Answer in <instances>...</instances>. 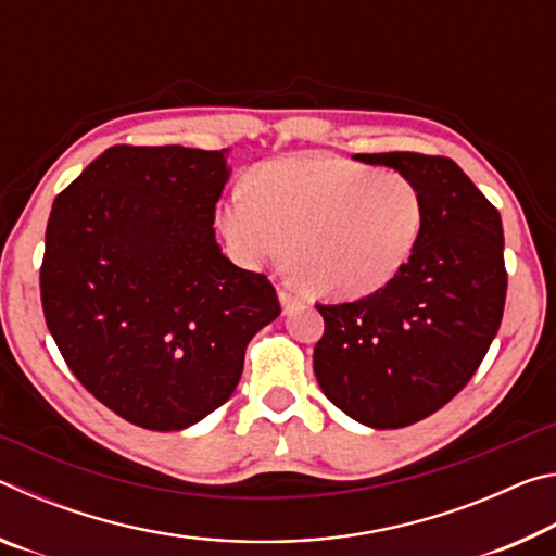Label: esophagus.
<instances>
[{
	"label": "esophagus",
	"mask_w": 556,
	"mask_h": 556,
	"mask_svg": "<svg viewBox=\"0 0 556 556\" xmlns=\"http://www.w3.org/2000/svg\"><path fill=\"white\" fill-rule=\"evenodd\" d=\"M279 301H281V308H285V314H289L301 304V296L289 289H279Z\"/></svg>",
	"instance_id": "1"
}]
</instances>
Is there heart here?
<instances>
[{
    "label": "heart",
    "mask_w": 556,
    "mask_h": 556,
    "mask_svg": "<svg viewBox=\"0 0 556 556\" xmlns=\"http://www.w3.org/2000/svg\"><path fill=\"white\" fill-rule=\"evenodd\" d=\"M215 225L244 267L277 262L312 294L363 299L397 279L427 230V201L400 172L328 154L285 156L244 176Z\"/></svg>",
    "instance_id": "1"
}]
</instances>
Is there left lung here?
Listing matches in <instances>:
<instances>
[{"label": "left lung", "instance_id": "1", "mask_svg": "<svg viewBox=\"0 0 556 556\" xmlns=\"http://www.w3.org/2000/svg\"><path fill=\"white\" fill-rule=\"evenodd\" d=\"M417 181L427 230L402 275L378 294L316 304L326 321L314 372L328 400L372 429L429 417L473 378L505 308L503 223L446 156L355 154Z\"/></svg>", "mask_w": 556, "mask_h": 556}]
</instances>
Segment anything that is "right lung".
<instances>
[{"mask_svg":"<svg viewBox=\"0 0 556 556\" xmlns=\"http://www.w3.org/2000/svg\"><path fill=\"white\" fill-rule=\"evenodd\" d=\"M225 154L117 144L53 201L46 326L83 388L137 427L178 431L228 402L281 312L269 279L215 242Z\"/></svg>","mask_w":556,"mask_h":556,"instance_id":"obj_1","label":"right lung"}]
</instances>
